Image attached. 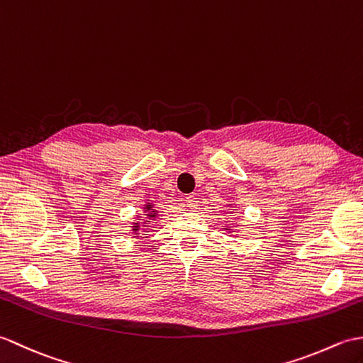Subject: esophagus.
Listing matches in <instances>:
<instances>
[{"mask_svg":"<svg viewBox=\"0 0 363 363\" xmlns=\"http://www.w3.org/2000/svg\"><path fill=\"white\" fill-rule=\"evenodd\" d=\"M186 206H188L189 209H196V208L199 206L197 197H196V196H188V197H186Z\"/></svg>","mask_w":363,"mask_h":363,"instance_id":"1","label":"esophagus"}]
</instances>
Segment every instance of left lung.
I'll return each instance as SVG.
<instances>
[{
    "label": "left lung",
    "instance_id": "obj_1",
    "mask_svg": "<svg viewBox=\"0 0 363 363\" xmlns=\"http://www.w3.org/2000/svg\"><path fill=\"white\" fill-rule=\"evenodd\" d=\"M223 230H231V227H227V228H223Z\"/></svg>",
    "mask_w": 363,
    "mask_h": 363
}]
</instances>
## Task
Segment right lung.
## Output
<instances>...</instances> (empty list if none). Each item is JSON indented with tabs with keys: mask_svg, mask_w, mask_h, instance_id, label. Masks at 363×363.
<instances>
[{
	"mask_svg": "<svg viewBox=\"0 0 363 363\" xmlns=\"http://www.w3.org/2000/svg\"><path fill=\"white\" fill-rule=\"evenodd\" d=\"M143 209H144V216H146V219L143 220V227H147L149 228V225H146V223H150V222H154V220H157V217H158V211L155 209V205L154 203H146L143 206ZM140 230H141V223L140 222H133V227H132V233L135 236H138L140 235Z\"/></svg>",
	"mask_w": 363,
	"mask_h": 363,
	"instance_id": "right-lung-1",
	"label": "right lung"
}]
</instances>
